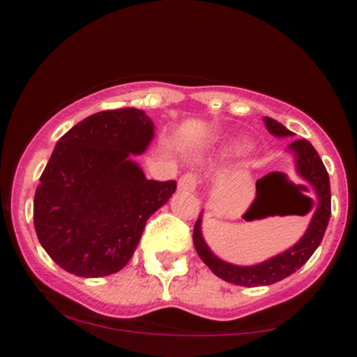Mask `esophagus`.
Wrapping results in <instances>:
<instances>
[{"label":"esophagus","instance_id":"obj_1","mask_svg":"<svg viewBox=\"0 0 357 357\" xmlns=\"http://www.w3.org/2000/svg\"><path fill=\"white\" fill-rule=\"evenodd\" d=\"M196 184H198V178H196V174L186 173L179 178L178 188H179V191H190L191 192L196 190Z\"/></svg>","mask_w":357,"mask_h":357}]
</instances>
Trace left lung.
I'll return each instance as SVG.
<instances>
[{"mask_svg":"<svg viewBox=\"0 0 357 357\" xmlns=\"http://www.w3.org/2000/svg\"><path fill=\"white\" fill-rule=\"evenodd\" d=\"M265 126L273 136L284 137L292 136L289 129H285L280 122L273 119L265 117ZM290 153H294L297 159V171L307 183L310 184L315 192V199L307 198L309 202V211L314 210V218L307 228L305 235L302 236L297 245L289 248L280 255L270 258L264 264L253 265V267H236V265L227 264L220 260L211 253L208 245L204 243L202 236V218H198L192 231V243H195L196 252L204 264L210 267V270L216 277L230 282L235 285L243 287H258V285H270L280 282L282 278L292 275L297 272L302 265L312 257L315 248L321 245L324 233H326L327 223L331 218V183L329 174H327L326 166L322 159L319 158L317 151L310 144L307 139H298L289 146Z\"/></svg>","mask_w":357,"mask_h":357,"instance_id":"obj_1","label":"left lung"}]
</instances>
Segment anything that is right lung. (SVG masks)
I'll list each match as a JSON object with an SVG mask.
<instances>
[{"label":"right lung","instance_id":"1","mask_svg":"<svg viewBox=\"0 0 357 357\" xmlns=\"http://www.w3.org/2000/svg\"><path fill=\"white\" fill-rule=\"evenodd\" d=\"M153 129L144 110H102L56 142L35 191L33 223L59 267L96 278L130 260L146 221L176 191L174 179H147L129 159L144 153Z\"/></svg>","mask_w":357,"mask_h":357}]
</instances>
